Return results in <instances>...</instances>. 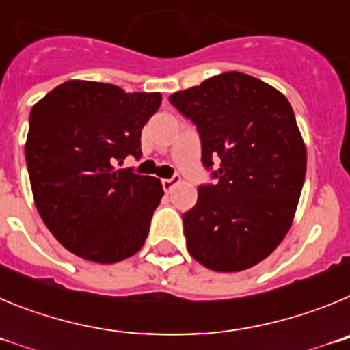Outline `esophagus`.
<instances>
[{
  "mask_svg": "<svg viewBox=\"0 0 350 350\" xmlns=\"http://www.w3.org/2000/svg\"><path fill=\"white\" fill-rule=\"evenodd\" d=\"M179 181H181V178H179V176H172V178H169V179H162L163 190H165V191H171L172 188H174L176 185H178Z\"/></svg>",
  "mask_w": 350,
  "mask_h": 350,
  "instance_id": "esophagus-1",
  "label": "esophagus"
}]
</instances>
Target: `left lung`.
I'll list each match as a JSON object with an SVG mask.
<instances>
[{
    "mask_svg": "<svg viewBox=\"0 0 350 350\" xmlns=\"http://www.w3.org/2000/svg\"><path fill=\"white\" fill-rule=\"evenodd\" d=\"M171 105L195 124L214 185L198 187L183 214L188 253L214 272L265 260L291 226L307 152L289 100L250 75L228 71L174 92Z\"/></svg>",
    "mask_w": 350,
    "mask_h": 350,
    "instance_id": "obj_1",
    "label": "left lung"
}]
</instances>
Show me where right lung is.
Returning <instances> with one entry per match:
<instances>
[{
	"mask_svg": "<svg viewBox=\"0 0 350 350\" xmlns=\"http://www.w3.org/2000/svg\"><path fill=\"white\" fill-rule=\"evenodd\" d=\"M160 103L159 92L69 80L31 109L26 163L34 204L77 256L116 263L143 247L162 183L115 165L141 159V129Z\"/></svg>",
	"mask_w": 350,
	"mask_h": 350,
	"instance_id": "add662e5",
	"label": "right lung"
}]
</instances>
